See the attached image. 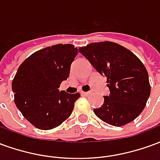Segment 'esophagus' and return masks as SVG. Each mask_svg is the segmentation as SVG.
I'll use <instances>...</instances> for the list:
<instances>
[{
  "instance_id": "obj_1",
  "label": "esophagus",
  "mask_w": 160,
  "mask_h": 160,
  "mask_svg": "<svg viewBox=\"0 0 160 160\" xmlns=\"http://www.w3.org/2000/svg\"><path fill=\"white\" fill-rule=\"evenodd\" d=\"M81 94L84 96H88V95H90L91 92H81Z\"/></svg>"
}]
</instances>
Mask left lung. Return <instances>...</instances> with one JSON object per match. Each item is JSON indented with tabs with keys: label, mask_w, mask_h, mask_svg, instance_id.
<instances>
[{
	"label": "left lung",
	"mask_w": 160,
	"mask_h": 160,
	"mask_svg": "<svg viewBox=\"0 0 160 160\" xmlns=\"http://www.w3.org/2000/svg\"><path fill=\"white\" fill-rule=\"evenodd\" d=\"M101 75L106 77L110 95L95 115L112 126L134 121L144 110L151 92L148 71L141 60L123 46L113 42H92L79 48Z\"/></svg>",
	"instance_id": "8db88e82"
}]
</instances>
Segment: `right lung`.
I'll use <instances>...</instances> for the list:
<instances>
[{"label":"right lung","instance_id":"obj_1","mask_svg":"<svg viewBox=\"0 0 160 160\" xmlns=\"http://www.w3.org/2000/svg\"><path fill=\"white\" fill-rule=\"evenodd\" d=\"M78 54L73 44H56L26 58L12 82L14 103L23 117L39 129L58 127L69 118L80 94L59 92Z\"/></svg>","mask_w":160,"mask_h":160}]
</instances>
